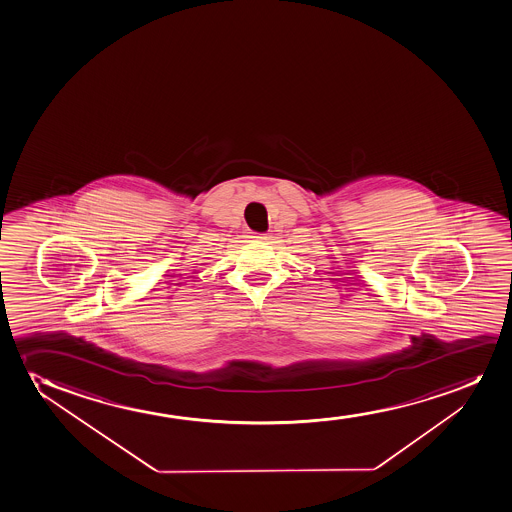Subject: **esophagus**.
<instances>
[{
  "label": "esophagus",
  "instance_id": "1",
  "mask_svg": "<svg viewBox=\"0 0 512 512\" xmlns=\"http://www.w3.org/2000/svg\"><path fill=\"white\" fill-rule=\"evenodd\" d=\"M248 238L267 239V238H269V236H267V234H264V233H250V236H248Z\"/></svg>",
  "mask_w": 512,
  "mask_h": 512
}]
</instances>
